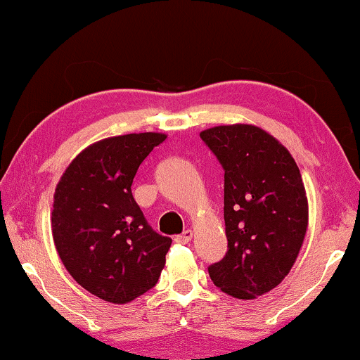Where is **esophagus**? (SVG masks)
I'll use <instances>...</instances> for the list:
<instances>
[{"label": "esophagus", "instance_id": "obj_1", "mask_svg": "<svg viewBox=\"0 0 360 360\" xmlns=\"http://www.w3.org/2000/svg\"><path fill=\"white\" fill-rule=\"evenodd\" d=\"M191 236H193V231L185 230L181 235L175 236V243H179V245H186V243L191 241Z\"/></svg>", "mask_w": 360, "mask_h": 360}]
</instances>
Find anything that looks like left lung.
<instances>
[{
    "instance_id": "1",
    "label": "left lung",
    "mask_w": 360,
    "mask_h": 360,
    "mask_svg": "<svg viewBox=\"0 0 360 360\" xmlns=\"http://www.w3.org/2000/svg\"><path fill=\"white\" fill-rule=\"evenodd\" d=\"M225 172V258L208 266L214 286L238 300L271 291L291 271L307 230V198L286 148L255 125L200 134Z\"/></svg>"
}]
</instances>
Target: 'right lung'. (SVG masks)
<instances>
[{"instance_id": "add662e5", "label": "right lung", "mask_w": 360, "mask_h": 360, "mask_svg": "<svg viewBox=\"0 0 360 360\" xmlns=\"http://www.w3.org/2000/svg\"><path fill=\"white\" fill-rule=\"evenodd\" d=\"M165 139L146 132L92 143L56 186L51 226L59 258L104 301L125 304L160 278L172 240L148 225L130 186L140 163Z\"/></svg>"}]
</instances>
